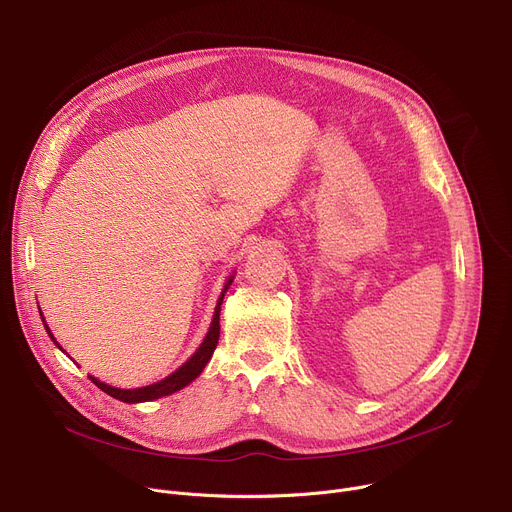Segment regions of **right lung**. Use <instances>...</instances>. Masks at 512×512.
<instances>
[{
    "label": "right lung",
    "instance_id": "1",
    "mask_svg": "<svg viewBox=\"0 0 512 512\" xmlns=\"http://www.w3.org/2000/svg\"><path fill=\"white\" fill-rule=\"evenodd\" d=\"M232 284V278L226 282V286H224V292L228 290V286ZM224 292H222V296H220V300H218V306H216V313H214V321H212V327H210V331H208V335H206V339H203V344L199 346V350L179 368V370H175L173 374H168L166 379H162V381H158V383H154V385H148V387H140V389H117V387H111V385H105V383H100L98 379H94V377H90V381L100 389V391H105L107 395H111V397H115V399H119V401H125V403H140V401H152V399H158V397H164V395H170V393H175V391H179V389H183V387H187L193 379H197L199 374H201V370L206 368V364H208V360L212 358V354H214V350H216V346H218V339H220V304H222V300H224ZM41 319H43V315H41ZM43 325H45V329H47V333L51 335V339L55 342V337H53V333H51V329L47 327V323L43 321ZM57 344V342H55ZM57 348H61L59 344H57Z\"/></svg>",
    "mask_w": 512,
    "mask_h": 512
}]
</instances>
